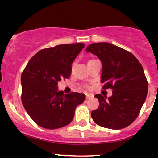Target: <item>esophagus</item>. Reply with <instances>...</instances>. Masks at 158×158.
I'll list each match as a JSON object with an SVG mask.
<instances>
[{
	"mask_svg": "<svg viewBox=\"0 0 158 158\" xmlns=\"http://www.w3.org/2000/svg\"><path fill=\"white\" fill-rule=\"evenodd\" d=\"M93 98V95H91V94H86V99H89V98Z\"/></svg>",
	"mask_w": 158,
	"mask_h": 158,
	"instance_id": "34e87169",
	"label": "esophagus"
}]
</instances>
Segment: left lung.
I'll list each match as a JSON object with an SVG mask.
<instances>
[{
	"label": "left lung",
	"instance_id": "left-lung-1",
	"mask_svg": "<svg viewBox=\"0 0 158 158\" xmlns=\"http://www.w3.org/2000/svg\"><path fill=\"white\" fill-rule=\"evenodd\" d=\"M85 51L102 62V88L113 90L109 98L95 95L99 106L91 113L94 122L114 130L128 126L138 117L147 97L148 83L142 66L133 54L109 43L92 44Z\"/></svg>",
	"mask_w": 158,
	"mask_h": 158
}]
</instances>
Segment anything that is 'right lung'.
Segmentation results:
<instances>
[{
  "label": "right lung",
  "instance_id": "right-lung-1",
  "mask_svg": "<svg viewBox=\"0 0 158 158\" xmlns=\"http://www.w3.org/2000/svg\"><path fill=\"white\" fill-rule=\"evenodd\" d=\"M84 47L78 43L40 50L22 73V103L40 127L56 129L69 125L76 107L85 101L83 93L64 94L58 89V82L69 78L72 64Z\"/></svg>",
  "mask_w": 158,
  "mask_h": 158
}]
</instances>
